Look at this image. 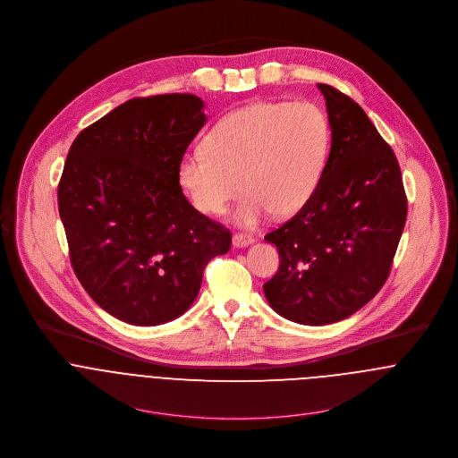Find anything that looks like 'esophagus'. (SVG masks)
<instances>
[{
    "label": "esophagus",
    "instance_id": "obj_1",
    "mask_svg": "<svg viewBox=\"0 0 458 458\" xmlns=\"http://www.w3.org/2000/svg\"><path fill=\"white\" fill-rule=\"evenodd\" d=\"M254 243V238L252 236H247V234H234L233 236V245L236 247V249H245V247H249V245H252Z\"/></svg>",
    "mask_w": 458,
    "mask_h": 458
}]
</instances>
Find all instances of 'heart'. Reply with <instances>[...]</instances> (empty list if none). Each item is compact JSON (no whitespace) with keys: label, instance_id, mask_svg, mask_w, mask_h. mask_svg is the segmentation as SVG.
Listing matches in <instances>:
<instances>
[{"label":"heart","instance_id":"1","mask_svg":"<svg viewBox=\"0 0 458 458\" xmlns=\"http://www.w3.org/2000/svg\"><path fill=\"white\" fill-rule=\"evenodd\" d=\"M204 151L178 164L185 194L204 215H222L247 192L234 220L254 227L271 211L298 213L312 197L329 148V125L312 102H256L222 118L204 137Z\"/></svg>","mask_w":458,"mask_h":458}]
</instances>
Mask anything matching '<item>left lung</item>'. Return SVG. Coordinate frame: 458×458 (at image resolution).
Masks as SVG:
<instances>
[{"label": "left lung", "instance_id": "obj_1", "mask_svg": "<svg viewBox=\"0 0 458 458\" xmlns=\"http://www.w3.org/2000/svg\"><path fill=\"white\" fill-rule=\"evenodd\" d=\"M318 88L331 131L323 174L307 204L264 236L280 256L264 296L276 314L307 327L338 323L379 293L407 216L392 148L352 98Z\"/></svg>", "mask_w": 458, "mask_h": 458}]
</instances>
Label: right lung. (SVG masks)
Instances as JSON below:
<instances>
[{"mask_svg": "<svg viewBox=\"0 0 458 458\" xmlns=\"http://www.w3.org/2000/svg\"><path fill=\"white\" fill-rule=\"evenodd\" d=\"M189 93L133 98L81 131L58 187L72 267L113 318L157 327L196 301L231 233L187 200L178 164L206 123Z\"/></svg>", "mask_w": 458, "mask_h": 458, "instance_id": "1", "label": "right lung"}]
</instances>
